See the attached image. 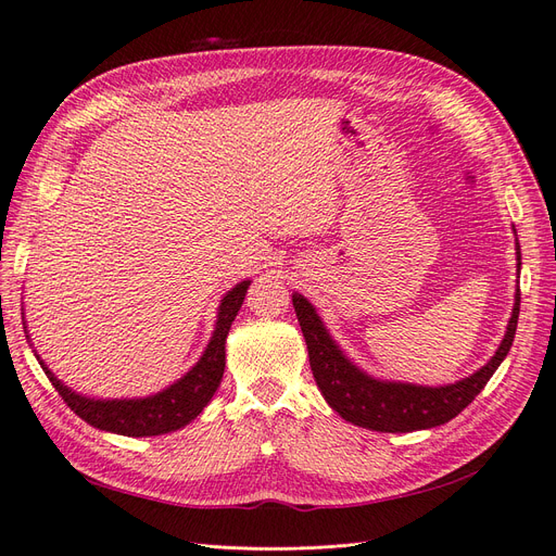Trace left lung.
I'll return each mask as SVG.
<instances>
[{"label":"left lung","instance_id":"left-lung-1","mask_svg":"<svg viewBox=\"0 0 556 556\" xmlns=\"http://www.w3.org/2000/svg\"><path fill=\"white\" fill-rule=\"evenodd\" d=\"M517 260V266H521L519 245ZM292 304L308 345L313 378L329 406L352 425L387 433L431 429L450 422L452 417H457L468 403L484 390V384L490 382L498 364L506 359L515 339L519 317L517 292L508 331L503 336L492 362H486L480 371L454 384L419 387L406 382H382L366 376L355 364L348 362L339 345L329 339L323 319L317 317L315 308L304 296L292 294Z\"/></svg>","mask_w":556,"mask_h":556}]
</instances>
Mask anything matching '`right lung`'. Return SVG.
<instances>
[{"mask_svg":"<svg viewBox=\"0 0 556 556\" xmlns=\"http://www.w3.org/2000/svg\"><path fill=\"white\" fill-rule=\"evenodd\" d=\"M248 280L239 282L220 304V313H217V323L213 339L206 348L204 355L192 366L188 376H182L172 387H166L160 394L148 399H115V401H97L80 396L72 392L70 387H64L53 374L48 371L46 364L39 359L41 368L46 371L48 380L53 382L58 394L64 399L80 419H86L88 425L113 431L121 435H160L176 431L185 425H190L192 419L206 408V403L213 399L217 384L225 374V341L229 327L237 317L245 292Z\"/></svg>","mask_w":556,"mask_h":556,"instance_id":"obj_1","label":"right lung"}]
</instances>
